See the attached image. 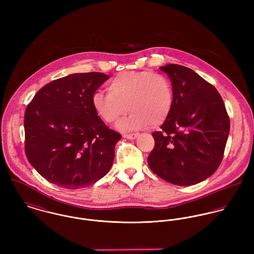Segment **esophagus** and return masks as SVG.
<instances>
[{"label": "esophagus", "mask_w": 254, "mask_h": 254, "mask_svg": "<svg viewBox=\"0 0 254 254\" xmlns=\"http://www.w3.org/2000/svg\"><path fill=\"white\" fill-rule=\"evenodd\" d=\"M138 136H139L138 133H134V134H124V135H123V137L126 138V139H128V140H134V139H136Z\"/></svg>", "instance_id": "esophagus-1"}]
</instances>
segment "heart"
Instances as JSON below:
<instances>
[{"label": "heart", "mask_w": 254, "mask_h": 254, "mask_svg": "<svg viewBox=\"0 0 254 254\" xmlns=\"http://www.w3.org/2000/svg\"><path fill=\"white\" fill-rule=\"evenodd\" d=\"M171 81L149 70L117 74L108 85V93L96 92L92 105L96 113L109 124L116 123L129 110L131 114L117 125L122 131H132L163 124L174 107Z\"/></svg>", "instance_id": "heart-1"}]
</instances>
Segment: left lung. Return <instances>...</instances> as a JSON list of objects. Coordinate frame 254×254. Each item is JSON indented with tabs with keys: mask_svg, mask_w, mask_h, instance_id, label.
Wrapping results in <instances>:
<instances>
[{
	"mask_svg": "<svg viewBox=\"0 0 254 254\" xmlns=\"http://www.w3.org/2000/svg\"><path fill=\"white\" fill-rule=\"evenodd\" d=\"M160 69L171 80L175 101L161 130L152 133L154 147L147 163L165 181L194 185L217 170L230 132V119L215 87L198 74L179 64Z\"/></svg>",
	"mask_w": 254,
	"mask_h": 254,
	"instance_id": "obj_1",
	"label": "left lung"
}]
</instances>
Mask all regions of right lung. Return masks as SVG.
Returning a JSON list of instances; mask_svg holds the SVG:
<instances>
[{
  "mask_svg": "<svg viewBox=\"0 0 254 254\" xmlns=\"http://www.w3.org/2000/svg\"><path fill=\"white\" fill-rule=\"evenodd\" d=\"M74 73L41 88L24 114L25 153L46 180L76 190L109 173L121 135L104 123L92 97L109 79Z\"/></svg>",
  "mask_w": 254,
  "mask_h": 254,
  "instance_id": "1",
  "label": "right lung"
}]
</instances>
